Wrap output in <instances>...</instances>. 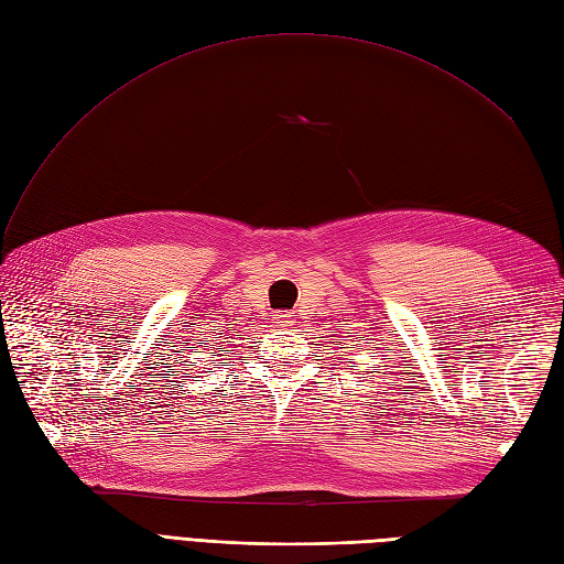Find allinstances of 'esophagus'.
Listing matches in <instances>:
<instances>
[{
    "instance_id": "1",
    "label": "esophagus",
    "mask_w": 564,
    "mask_h": 564,
    "mask_svg": "<svg viewBox=\"0 0 564 564\" xmlns=\"http://www.w3.org/2000/svg\"><path fill=\"white\" fill-rule=\"evenodd\" d=\"M292 319H294V315L292 313H278L275 315V324H278V327H286V324H292Z\"/></svg>"
}]
</instances>
